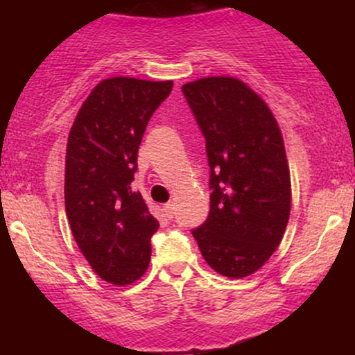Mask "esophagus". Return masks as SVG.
Masks as SVG:
<instances>
[{
	"label": "esophagus",
	"instance_id": "1",
	"mask_svg": "<svg viewBox=\"0 0 355 355\" xmlns=\"http://www.w3.org/2000/svg\"><path fill=\"white\" fill-rule=\"evenodd\" d=\"M164 211H165L166 217L173 218V217H175V205H173V202L165 203V205H164Z\"/></svg>",
	"mask_w": 355,
	"mask_h": 355
}]
</instances>
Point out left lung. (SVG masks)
I'll list each match as a JSON object with an SVG mask.
<instances>
[{"label": "left lung", "instance_id": "1", "mask_svg": "<svg viewBox=\"0 0 355 355\" xmlns=\"http://www.w3.org/2000/svg\"><path fill=\"white\" fill-rule=\"evenodd\" d=\"M205 138L210 211L191 230L207 263L240 279L279 247L291 215V173L274 115L245 83L210 76L182 87Z\"/></svg>", "mask_w": 355, "mask_h": 355}]
</instances>
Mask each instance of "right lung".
<instances>
[{"instance_id": "right-lung-1", "label": "right lung", "mask_w": 355, "mask_h": 355, "mask_svg": "<svg viewBox=\"0 0 355 355\" xmlns=\"http://www.w3.org/2000/svg\"><path fill=\"white\" fill-rule=\"evenodd\" d=\"M173 81L115 76L85 100L68 137L64 207L81 254L101 279L132 284L146 272L157 218L132 182L138 146Z\"/></svg>"}]
</instances>
